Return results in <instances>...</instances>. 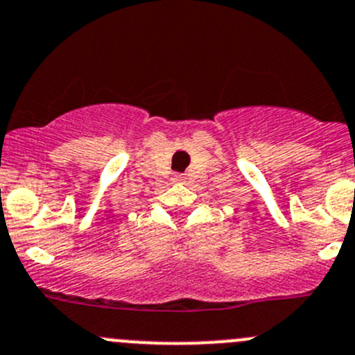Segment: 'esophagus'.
Here are the masks:
<instances>
[{
  "instance_id": "obj_1",
  "label": "esophagus",
  "mask_w": 355,
  "mask_h": 355,
  "mask_svg": "<svg viewBox=\"0 0 355 355\" xmlns=\"http://www.w3.org/2000/svg\"><path fill=\"white\" fill-rule=\"evenodd\" d=\"M173 180H175V182H184L185 178L182 177V175H175V177H173Z\"/></svg>"
}]
</instances>
